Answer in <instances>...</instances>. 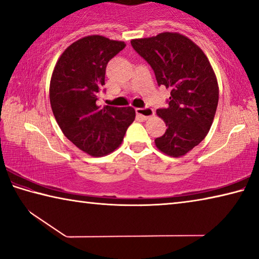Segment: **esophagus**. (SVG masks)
Wrapping results in <instances>:
<instances>
[{
    "label": "esophagus",
    "instance_id": "esophagus-1",
    "mask_svg": "<svg viewBox=\"0 0 259 259\" xmlns=\"http://www.w3.org/2000/svg\"><path fill=\"white\" fill-rule=\"evenodd\" d=\"M136 113H137V115H139L142 119L144 120H147L154 115V111H153L152 108L150 107H144V108H137L136 109Z\"/></svg>",
    "mask_w": 259,
    "mask_h": 259
}]
</instances>
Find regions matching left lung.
<instances>
[{
  "label": "left lung",
  "mask_w": 259,
  "mask_h": 259,
  "mask_svg": "<svg viewBox=\"0 0 259 259\" xmlns=\"http://www.w3.org/2000/svg\"><path fill=\"white\" fill-rule=\"evenodd\" d=\"M131 46L151 65L157 84L171 89L168 107L156 111L166 130L155 146L165 155L184 156L205 138L216 114L219 88L211 64L199 46L177 32L134 38Z\"/></svg>",
  "instance_id": "obj_1"
}]
</instances>
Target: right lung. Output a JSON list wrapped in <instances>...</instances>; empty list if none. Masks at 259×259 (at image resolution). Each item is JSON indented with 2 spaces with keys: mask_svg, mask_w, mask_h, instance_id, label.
Wrapping results in <instances>:
<instances>
[{
  "mask_svg": "<svg viewBox=\"0 0 259 259\" xmlns=\"http://www.w3.org/2000/svg\"><path fill=\"white\" fill-rule=\"evenodd\" d=\"M125 47L123 41L89 35L68 46L52 72L51 109L68 140L87 154L107 155L121 145L136 112L133 107L99 106L108 61Z\"/></svg>",
  "mask_w": 259,
  "mask_h": 259,
  "instance_id": "1",
  "label": "right lung"
}]
</instances>
